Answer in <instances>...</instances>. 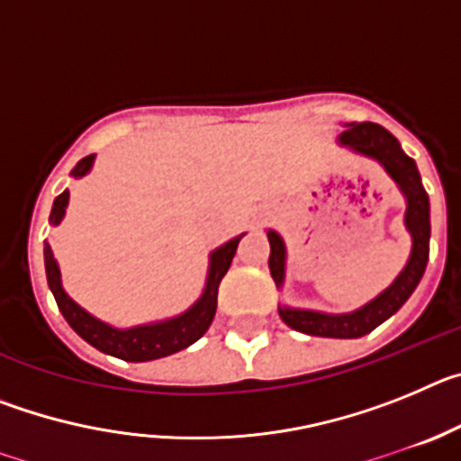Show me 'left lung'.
Here are the masks:
<instances>
[{"instance_id": "1", "label": "left lung", "mask_w": 461, "mask_h": 461, "mask_svg": "<svg viewBox=\"0 0 461 461\" xmlns=\"http://www.w3.org/2000/svg\"><path fill=\"white\" fill-rule=\"evenodd\" d=\"M339 145L351 148L353 152L369 157L385 168V173L394 180L399 191L406 198L404 223L411 233L413 247H411L409 263L399 272L397 279L390 284L383 293H378L372 303L362 304L360 309L351 313H323L312 312V309H291L279 307L281 321L288 328L304 332L312 337H330V339H357V337L369 335L374 328L388 321L394 312L402 309V304L411 297L415 286L420 284L425 275L427 258H429V198L420 182V173L413 158L404 154L397 138L374 122H360V124H346V131L337 138ZM270 240V275L275 279L276 288L284 284L286 275V247L284 240L275 230H267Z\"/></svg>"}]
</instances>
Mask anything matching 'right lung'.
<instances>
[{"label":"right lung","instance_id":"add662e5","mask_svg":"<svg viewBox=\"0 0 461 461\" xmlns=\"http://www.w3.org/2000/svg\"><path fill=\"white\" fill-rule=\"evenodd\" d=\"M94 164V154L80 158L76 168L71 170L73 177H83L89 173ZM68 205V191H62L57 195L55 203H52L50 212V223H57L64 219V212ZM242 240V235L228 240L226 244H221L219 249H214L210 254V270H207V281L203 295L195 300V304H191L185 313L175 316L168 321H158V323H148V325H136V328H113V325L104 323V321L94 319L92 313L85 312L80 304H76L71 297L67 295V291L62 288V275H59V266H57L55 256H52L50 244L46 242V275H48V286H50L52 295L57 300V307L62 312V316L67 319V323L71 325L80 337H83L87 344H92L94 348H99L101 353H108V356H115L120 360L126 362H148L157 360V357L173 356V353L182 351L186 346H191L194 341L201 339L207 332V328L212 325V319L217 313V293L219 284H221L223 275L230 267V260H233L235 251H238V244Z\"/></svg>","mask_w":461,"mask_h":461}]
</instances>
